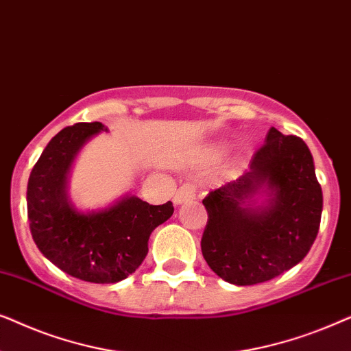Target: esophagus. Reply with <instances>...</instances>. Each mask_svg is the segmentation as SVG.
Returning a JSON list of instances; mask_svg holds the SVG:
<instances>
[{"instance_id": "obj_1", "label": "esophagus", "mask_w": 351, "mask_h": 351, "mask_svg": "<svg viewBox=\"0 0 351 351\" xmlns=\"http://www.w3.org/2000/svg\"><path fill=\"white\" fill-rule=\"evenodd\" d=\"M195 191H196L195 185L184 184L174 195V204H182V203H186V201L195 199Z\"/></svg>"}]
</instances>
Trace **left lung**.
Segmentation results:
<instances>
[{"label":"left lung","instance_id":"8db88e82","mask_svg":"<svg viewBox=\"0 0 351 351\" xmlns=\"http://www.w3.org/2000/svg\"><path fill=\"white\" fill-rule=\"evenodd\" d=\"M263 184L272 191L269 206L243 208V199ZM203 204L204 261L227 282L251 286L280 276L308 254L319 230L323 191L306 143L271 128L251 169L209 191Z\"/></svg>","mask_w":351,"mask_h":351}]
</instances>
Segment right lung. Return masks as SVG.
Listing matches in <instances>:
<instances>
[{
  "label": "right lung",
  "instance_id": "right-lung-1",
  "mask_svg": "<svg viewBox=\"0 0 351 351\" xmlns=\"http://www.w3.org/2000/svg\"><path fill=\"white\" fill-rule=\"evenodd\" d=\"M102 123H76L51 138L33 166L27 214L33 241L47 261L70 276L97 285L128 278L148 252V238L174 213L171 201L153 206L128 196L99 213H78L65 193L66 174L84 142Z\"/></svg>",
  "mask_w": 351,
  "mask_h": 351
}]
</instances>
